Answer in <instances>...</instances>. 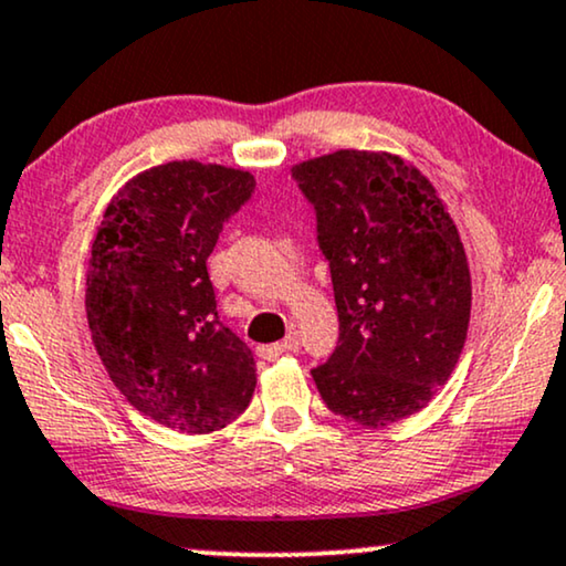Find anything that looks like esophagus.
Segmentation results:
<instances>
[{"label": "esophagus", "instance_id": "obj_1", "mask_svg": "<svg viewBox=\"0 0 566 566\" xmlns=\"http://www.w3.org/2000/svg\"><path fill=\"white\" fill-rule=\"evenodd\" d=\"M295 349H297V334L292 332L284 342H276V345H263V347H259V355L263 357V360H276V357H282L284 353H295Z\"/></svg>", "mask_w": 566, "mask_h": 566}]
</instances>
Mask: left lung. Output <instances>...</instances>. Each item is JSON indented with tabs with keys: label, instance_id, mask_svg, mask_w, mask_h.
<instances>
[{
	"label": "left lung",
	"instance_id": "1",
	"mask_svg": "<svg viewBox=\"0 0 566 566\" xmlns=\"http://www.w3.org/2000/svg\"><path fill=\"white\" fill-rule=\"evenodd\" d=\"M316 209L339 345L313 368L328 410L386 428L431 402L468 339L473 284L447 203L418 167L342 151L292 167Z\"/></svg>",
	"mask_w": 566,
	"mask_h": 566
}]
</instances>
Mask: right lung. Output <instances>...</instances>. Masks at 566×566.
Returning <instances> with one entry per match:
<instances>
[{"mask_svg": "<svg viewBox=\"0 0 566 566\" xmlns=\"http://www.w3.org/2000/svg\"><path fill=\"white\" fill-rule=\"evenodd\" d=\"M253 188L245 169L159 164L117 190L93 234V347L127 402L171 431H219L253 399V353L219 321L206 269Z\"/></svg>", "mask_w": 566, "mask_h": 566, "instance_id": "obj_1", "label": "right lung"}]
</instances>
